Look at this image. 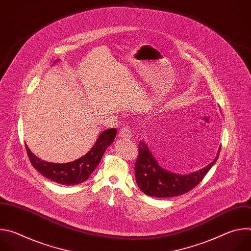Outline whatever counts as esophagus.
Segmentation results:
<instances>
[{
    "label": "esophagus",
    "mask_w": 251,
    "mask_h": 251,
    "mask_svg": "<svg viewBox=\"0 0 251 251\" xmlns=\"http://www.w3.org/2000/svg\"><path fill=\"white\" fill-rule=\"evenodd\" d=\"M119 137L122 138V139H127V140L131 139V137H132V131H131V129L128 128V127L122 128V129L119 131Z\"/></svg>",
    "instance_id": "esophagus-1"
}]
</instances>
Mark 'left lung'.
<instances>
[{
	"instance_id": "obj_1",
	"label": "left lung",
	"mask_w": 251,
	"mask_h": 251,
	"mask_svg": "<svg viewBox=\"0 0 251 251\" xmlns=\"http://www.w3.org/2000/svg\"><path fill=\"white\" fill-rule=\"evenodd\" d=\"M139 157L135 164L136 182L140 190L154 198L181 196L198 186L210 168L216 164L218 154L206 167L190 174H176L162 168L145 142H139Z\"/></svg>"
}]
</instances>
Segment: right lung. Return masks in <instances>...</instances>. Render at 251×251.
Wrapping results in <instances>:
<instances>
[{"label": "right lung", "mask_w": 251, "mask_h": 251, "mask_svg": "<svg viewBox=\"0 0 251 251\" xmlns=\"http://www.w3.org/2000/svg\"><path fill=\"white\" fill-rule=\"evenodd\" d=\"M116 133L117 130L115 128L103 131L99 134L95 144L88 153L74 162L66 164H55L44 161L35 156L26 144L25 149L31 165L39 173L52 182L64 186H74L83 183L90 176L101 161L106 149L114 142Z\"/></svg>", "instance_id": "right-lung-1"}]
</instances>
